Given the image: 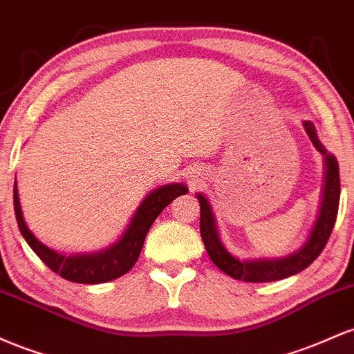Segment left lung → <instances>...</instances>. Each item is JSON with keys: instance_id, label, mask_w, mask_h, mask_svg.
<instances>
[{"instance_id": "8db88e82", "label": "left lung", "mask_w": 354, "mask_h": 354, "mask_svg": "<svg viewBox=\"0 0 354 354\" xmlns=\"http://www.w3.org/2000/svg\"><path fill=\"white\" fill-rule=\"evenodd\" d=\"M303 127L308 133L309 140L316 147L317 152L324 160V184L321 190V202L317 217L313 224L311 232L306 237L304 244L295 252L276 259H239L230 254L222 244L217 221L214 216L212 205L204 194H196L201 204V237L207 249L212 263L234 279L245 281V283H271L281 281L289 276L304 271L313 261L319 256L335 227L337 205H339V167L333 153H329L324 145L317 138L315 124L309 120L303 122Z\"/></svg>"}]
</instances>
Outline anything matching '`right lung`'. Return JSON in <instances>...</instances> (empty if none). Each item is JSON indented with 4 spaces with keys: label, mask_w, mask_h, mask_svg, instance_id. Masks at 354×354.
I'll use <instances>...</instances> for the list:
<instances>
[{
    "label": "right lung",
    "mask_w": 354,
    "mask_h": 354,
    "mask_svg": "<svg viewBox=\"0 0 354 354\" xmlns=\"http://www.w3.org/2000/svg\"><path fill=\"white\" fill-rule=\"evenodd\" d=\"M187 192V185L177 184V182L153 189L140 202V205L135 210V214L132 216V219H130L129 225H127V229L124 230V234L112 245L102 249V251L80 254H65L55 251V249L43 244L31 232L30 227L26 225L25 217H23L17 182H15L13 189V202L19 232L25 237L28 245L33 249L35 254H37L43 263L48 266L51 271L59 274L63 279L71 281V283L100 284L117 279V277L124 276V274H127L133 268L138 256H140L142 248H144L147 232H149L153 221L158 217V214L174 198L184 196Z\"/></svg>",
    "instance_id": "right-lung-1"
}]
</instances>
